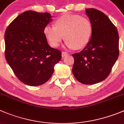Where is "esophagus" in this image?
<instances>
[{
  "label": "esophagus",
  "instance_id": "1",
  "mask_svg": "<svg viewBox=\"0 0 124 124\" xmlns=\"http://www.w3.org/2000/svg\"><path fill=\"white\" fill-rule=\"evenodd\" d=\"M68 55V53H66V52H62V58H64L66 56V55Z\"/></svg>",
  "mask_w": 124,
  "mask_h": 124
}]
</instances>
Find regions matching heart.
Instances as JSON below:
<instances>
[{"mask_svg": "<svg viewBox=\"0 0 124 124\" xmlns=\"http://www.w3.org/2000/svg\"><path fill=\"white\" fill-rule=\"evenodd\" d=\"M54 25H47L43 30L46 39L53 47L58 46L65 38L68 48L81 49L89 43L92 38V23L79 15H63L55 21Z\"/></svg>", "mask_w": 124, "mask_h": 124, "instance_id": "b5f03b06", "label": "heart"}]
</instances>
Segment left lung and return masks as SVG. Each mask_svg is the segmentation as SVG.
<instances>
[{
	"mask_svg": "<svg viewBox=\"0 0 124 124\" xmlns=\"http://www.w3.org/2000/svg\"><path fill=\"white\" fill-rule=\"evenodd\" d=\"M93 27L92 38L80 53L72 55V72L84 84H94L106 79L119 56V34L115 25L101 11L85 9Z\"/></svg>",
	"mask_w": 124,
	"mask_h": 124,
	"instance_id": "8db88e82",
	"label": "left lung"
}]
</instances>
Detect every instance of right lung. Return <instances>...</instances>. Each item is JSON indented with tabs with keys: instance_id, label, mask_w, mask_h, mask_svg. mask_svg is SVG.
<instances>
[{
	"instance_id": "right-lung-1",
	"label": "right lung",
	"mask_w": 124,
	"mask_h": 124,
	"mask_svg": "<svg viewBox=\"0 0 124 124\" xmlns=\"http://www.w3.org/2000/svg\"><path fill=\"white\" fill-rule=\"evenodd\" d=\"M49 13L26 11L8 25L5 33V55L17 78L24 84H45L61 59V51L48 43L43 30L52 21Z\"/></svg>"
}]
</instances>
